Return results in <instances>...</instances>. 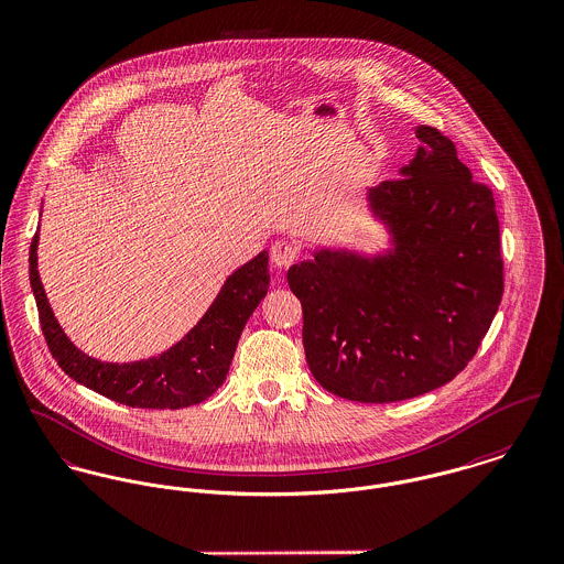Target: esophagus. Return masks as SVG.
<instances>
[{
    "mask_svg": "<svg viewBox=\"0 0 564 564\" xmlns=\"http://www.w3.org/2000/svg\"><path fill=\"white\" fill-rule=\"evenodd\" d=\"M301 249L296 242H288V240H276L270 249V261L274 268H290L294 261L299 260Z\"/></svg>",
    "mask_w": 564,
    "mask_h": 564,
    "instance_id": "obj_1",
    "label": "esophagus"
}]
</instances>
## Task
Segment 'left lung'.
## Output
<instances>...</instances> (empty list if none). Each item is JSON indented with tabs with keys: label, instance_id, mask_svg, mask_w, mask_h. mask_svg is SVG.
<instances>
[{
	"label": "left lung",
	"instance_id": "obj_1",
	"mask_svg": "<svg viewBox=\"0 0 564 564\" xmlns=\"http://www.w3.org/2000/svg\"><path fill=\"white\" fill-rule=\"evenodd\" d=\"M416 137L410 165L367 193L394 247L376 258L319 249L288 270L308 369L349 401L390 403L444 387L473 360L502 301L491 188L440 130L416 127Z\"/></svg>",
	"mask_w": 564,
	"mask_h": 564
}]
</instances>
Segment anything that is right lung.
<instances>
[{
  "label": "right lung",
  "mask_w": 564,
  "mask_h": 564,
  "mask_svg": "<svg viewBox=\"0 0 564 564\" xmlns=\"http://www.w3.org/2000/svg\"><path fill=\"white\" fill-rule=\"evenodd\" d=\"M39 234L30 247V283L44 341L66 376L130 408L180 410L208 399L225 382L247 319L268 292V251L227 276L215 303L167 351L137 362H100L64 335L39 274Z\"/></svg>",
  "instance_id": "right-lung-1"
}]
</instances>
